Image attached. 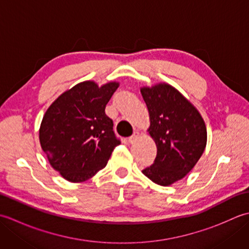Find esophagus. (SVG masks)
I'll return each mask as SVG.
<instances>
[{"label": "esophagus", "mask_w": 249, "mask_h": 249, "mask_svg": "<svg viewBox=\"0 0 249 249\" xmlns=\"http://www.w3.org/2000/svg\"><path fill=\"white\" fill-rule=\"evenodd\" d=\"M139 137H140V134L138 133V131H136V133L133 136L129 137L128 142H129V143H134V142H136L137 140H138Z\"/></svg>", "instance_id": "esophagus-1"}]
</instances>
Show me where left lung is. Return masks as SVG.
I'll return each instance as SVG.
<instances>
[{"instance_id": "obj_1", "label": "left lung", "mask_w": 249, "mask_h": 249, "mask_svg": "<svg viewBox=\"0 0 249 249\" xmlns=\"http://www.w3.org/2000/svg\"><path fill=\"white\" fill-rule=\"evenodd\" d=\"M150 115L147 135L157 147L155 161L142 173L161 186L187 176L203 154L206 126L198 109L174 87L158 82L141 87Z\"/></svg>"}]
</instances>
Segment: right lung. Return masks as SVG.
Instances as JSON below:
<instances>
[{"instance_id":"right-lung-1","label":"right lung","mask_w":249,"mask_h":249,"mask_svg":"<svg viewBox=\"0 0 249 249\" xmlns=\"http://www.w3.org/2000/svg\"><path fill=\"white\" fill-rule=\"evenodd\" d=\"M120 82L87 80L66 89L44 114L40 146L50 166L65 179L84 182L107 165L120 141L105 109Z\"/></svg>"}]
</instances>
